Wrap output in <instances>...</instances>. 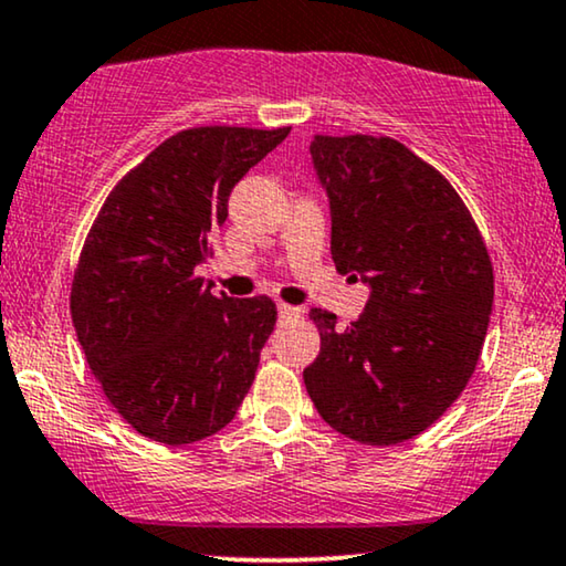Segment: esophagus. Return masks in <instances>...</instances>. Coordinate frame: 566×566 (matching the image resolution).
I'll list each match as a JSON object with an SVG mask.
<instances>
[{
  "instance_id": "obj_1",
  "label": "esophagus",
  "mask_w": 566,
  "mask_h": 566,
  "mask_svg": "<svg viewBox=\"0 0 566 566\" xmlns=\"http://www.w3.org/2000/svg\"><path fill=\"white\" fill-rule=\"evenodd\" d=\"M279 315H282V318H300V315H303V307H292L287 303H279Z\"/></svg>"
}]
</instances>
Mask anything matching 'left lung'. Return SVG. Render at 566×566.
I'll list each match as a JSON object with an SVG mask.
<instances>
[{"instance_id":"1","label":"left lung","mask_w":566,"mask_h":566,"mask_svg":"<svg viewBox=\"0 0 566 566\" xmlns=\"http://www.w3.org/2000/svg\"><path fill=\"white\" fill-rule=\"evenodd\" d=\"M336 269L370 284L338 328L313 307L321 354L303 378L336 432L398 446L432 427L471 380L494 303V269L469 207L440 170L390 137L315 134Z\"/></svg>"}]
</instances>
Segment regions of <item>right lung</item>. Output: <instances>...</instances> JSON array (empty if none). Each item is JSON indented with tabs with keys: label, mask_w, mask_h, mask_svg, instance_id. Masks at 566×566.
<instances>
[{
	"label": "right lung",
	"mask_w": 566,
	"mask_h": 566,
	"mask_svg": "<svg viewBox=\"0 0 566 566\" xmlns=\"http://www.w3.org/2000/svg\"><path fill=\"white\" fill-rule=\"evenodd\" d=\"M287 134H172L113 186L87 232L74 331L105 398L149 440L188 446L220 432L253 386L274 300L214 297L196 266L214 255L232 186Z\"/></svg>",
	"instance_id": "obj_1"
}]
</instances>
